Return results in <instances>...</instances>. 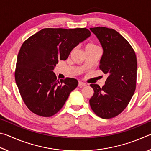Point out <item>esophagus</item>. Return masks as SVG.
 <instances>
[{"mask_svg": "<svg viewBox=\"0 0 151 151\" xmlns=\"http://www.w3.org/2000/svg\"><path fill=\"white\" fill-rule=\"evenodd\" d=\"M86 85L85 83H83V82L81 81H78V86H86Z\"/></svg>", "mask_w": 151, "mask_h": 151, "instance_id": "1", "label": "esophagus"}]
</instances>
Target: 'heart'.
<instances>
[{"mask_svg": "<svg viewBox=\"0 0 151 151\" xmlns=\"http://www.w3.org/2000/svg\"><path fill=\"white\" fill-rule=\"evenodd\" d=\"M98 48H100L99 47V46H97L93 42L88 43V44L86 46V51H91L98 49Z\"/></svg>", "mask_w": 151, "mask_h": 151, "instance_id": "1", "label": "heart"}]
</instances>
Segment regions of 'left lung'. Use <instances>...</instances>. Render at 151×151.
Masks as SVG:
<instances>
[{
    "mask_svg": "<svg viewBox=\"0 0 151 151\" xmlns=\"http://www.w3.org/2000/svg\"><path fill=\"white\" fill-rule=\"evenodd\" d=\"M90 30L103 48L99 68L108 75L101 88L91 84L94 94L89 103L97 116L108 119L119 115L129 104L136 89L137 60L129 42L112 29L98 27Z\"/></svg>",
    "mask_w": 151,
    "mask_h": 151,
    "instance_id": "1",
    "label": "left lung"
}]
</instances>
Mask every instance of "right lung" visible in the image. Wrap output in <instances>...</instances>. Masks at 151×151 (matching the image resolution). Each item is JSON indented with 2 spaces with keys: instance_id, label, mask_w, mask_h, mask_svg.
I'll use <instances>...</instances> for the list:
<instances>
[{
  "instance_id": "right-lung-1",
  "label": "right lung",
  "mask_w": 151,
  "mask_h": 151,
  "mask_svg": "<svg viewBox=\"0 0 151 151\" xmlns=\"http://www.w3.org/2000/svg\"><path fill=\"white\" fill-rule=\"evenodd\" d=\"M90 35L86 28H46L23 42L14 76L22 100L33 113L49 117L63 108L78 81L73 78L58 81L53 70L58 60H66L73 48Z\"/></svg>"
}]
</instances>
